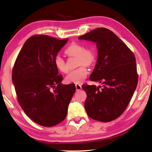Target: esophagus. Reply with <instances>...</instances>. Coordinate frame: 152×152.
<instances>
[{"label": "esophagus", "instance_id": "34e87169", "mask_svg": "<svg viewBox=\"0 0 152 152\" xmlns=\"http://www.w3.org/2000/svg\"><path fill=\"white\" fill-rule=\"evenodd\" d=\"M76 91H80V90L82 89V86L80 85V84H76Z\"/></svg>", "mask_w": 152, "mask_h": 152}]
</instances>
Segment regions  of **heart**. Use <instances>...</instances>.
<instances>
[{
  "label": "heart",
  "mask_w": 152,
  "mask_h": 152,
  "mask_svg": "<svg viewBox=\"0 0 152 152\" xmlns=\"http://www.w3.org/2000/svg\"><path fill=\"white\" fill-rule=\"evenodd\" d=\"M64 53L68 58H76V67L80 66L66 76V82L68 84L81 83L86 78L88 74L85 66L91 67L96 62V51L92 48H85V46L81 43H72L66 48ZM54 64L59 72L62 73L68 72L65 61L60 56L55 58Z\"/></svg>",
  "instance_id": "1"
}]
</instances>
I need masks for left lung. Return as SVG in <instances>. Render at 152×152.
Instances as JSON below:
<instances>
[{
    "label": "left lung",
    "instance_id": "left-lung-1",
    "mask_svg": "<svg viewBox=\"0 0 152 152\" xmlns=\"http://www.w3.org/2000/svg\"><path fill=\"white\" fill-rule=\"evenodd\" d=\"M96 43V64L90 76L91 81L102 84L83 85L87 97V115L101 122L119 117L128 106L138 82L135 56L111 31L98 28L78 37Z\"/></svg>",
    "mask_w": 152,
    "mask_h": 152
}]
</instances>
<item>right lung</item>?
Listing matches in <instances>:
<instances>
[{"instance_id": "1", "label": "right lung", "mask_w": 152, "mask_h": 152, "mask_svg": "<svg viewBox=\"0 0 152 152\" xmlns=\"http://www.w3.org/2000/svg\"><path fill=\"white\" fill-rule=\"evenodd\" d=\"M68 41L32 36L25 42L12 69V81L20 106L31 119L44 127L64 120L76 91L74 84L61 83L63 77L54 64Z\"/></svg>"}]
</instances>
